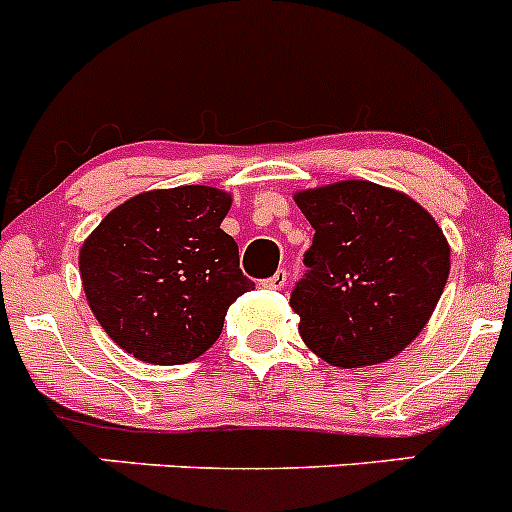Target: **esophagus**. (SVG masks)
I'll return each mask as SVG.
<instances>
[{"mask_svg": "<svg viewBox=\"0 0 512 512\" xmlns=\"http://www.w3.org/2000/svg\"><path fill=\"white\" fill-rule=\"evenodd\" d=\"M286 279H289V276H286V271L281 269V271H276V274L271 276V279L261 281V286H264V289L279 291V289H284V286H286Z\"/></svg>", "mask_w": 512, "mask_h": 512, "instance_id": "1", "label": "esophagus"}]
</instances>
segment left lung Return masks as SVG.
Listing matches in <instances>:
<instances>
[{"instance_id":"1","label":"left lung","mask_w":512,"mask_h":512,"mask_svg":"<svg viewBox=\"0 0 512 512\" xmlns=\"http://www.w3.org/2000/svg\"><path fill=\"white\" fill-rule=\"evenodd\" d=\"M314 228L291 294L306 347L326 364L369 367L425 329L450 274V243L407 193L337 180L294 193Z\"/></svg>"}]
</instances>
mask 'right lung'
Wrapping results in <instances>:
<instances>
[{"label":"right lung","instance_id":"add662e5","mask_svg":"<svg viewBox=\"0 0 512 512\" xmlns=\"http://www.w3.org/2000/svg\"><path fill=\"white\" fill-rule=\"evenodd\" d=\"M228 208L221 188H158L120 203L85 238L82 289L120 349L170 367L216 344L228 306L256 286L221 228Z\"/></svg>","mask_w":512,"mask_h":512}]
</instances>
